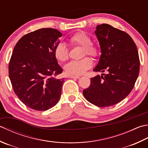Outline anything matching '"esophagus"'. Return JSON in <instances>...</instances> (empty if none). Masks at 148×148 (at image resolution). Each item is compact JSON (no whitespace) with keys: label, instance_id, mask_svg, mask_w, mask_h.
<instances>
[{"label":"esophagus","instance_id":"1","mask_svg":"<svg viewBox=\"0 0 148 148\" xmlns=\"http://www.w3.org/2000/svg\"><path fill=\"white\" fill-rule=\"evenodd\" d=\"M70 78H74V79H79V76H69Z\"/></svg>","mask_w":148,"mask_h":148}]
</instances>
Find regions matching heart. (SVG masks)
I'll return each mask as SVG.
<instances>
[{
    "instance_id": "obj_1",
    "label": "heart",
    "mask_w": 148,
    "mask_h": 148,
    "mask_svg": "<svg viewBox=\"0 0 148 148\" xmlns=\"http://www.w3.org/2000/svg\"><path fill=\"white\" fill-rule=\"evenodd\" d=\"M69 42L73 47H82V56L88 55L97 58L100 51L96 45L92 43V38L84 31H77L69 38ZM54 54L60 62H64L69 59V50L63 43H59L54 48ZM93 62L91 58L85 57L79 60H73L65 66V72L69 75H82L90 69Z\"/></svg>"
}]
</instances>
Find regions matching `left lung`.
<instances>
[{"mask_svg":"<svg viewBox=\"0 0 148 148\" xmlns=\"http://www.w3.org/2000/svg\"><path fill=\"white\" fill-rule=\"evenodd\" d=\"M101 54L94 71L107 72L90 78L89 87L83 90L86 99L99 107L114 105L134 88L140 69L137 46L126 32L106 24L95 31Z\"/></svg>","mask_w":148,"mask_h":148,"instance_id":"left-lung-1","label":"left lung"}]
</instances>
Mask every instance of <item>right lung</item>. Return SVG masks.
Masks as SVG:
<instances>
[{"label":"right lung","mask_w":148,"mask_h":148,"mask_svg":"<svg viewBox=\"0 0 148 148\" xmlns=\"http://www.w3.org/2000/svg\"><path fill=\"white\" fill-rule=\"evenodd\" d=\"M62 34L42 28L23 36L16 43L9 63V77L19 99L34 110L45 111L58 102L64 78L54 51Z\"/></svg>","instance_id":"obj_1"}]
</instances>
